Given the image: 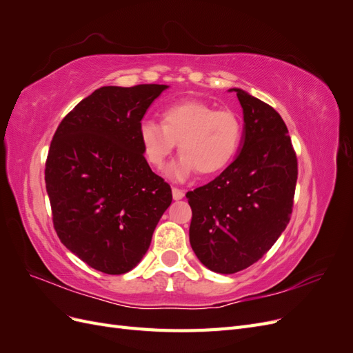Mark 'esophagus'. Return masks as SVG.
<instances>
[{
  "label": "esophagus",
  "mask_w": 353,
  "mask_h": 353,
  "mask_svg": "<svg viewBox=\"0 0 353 353\" xmlns=\"http://www.w3.org/2000/svg\"><path fill=\"white\" fill-rule=\"evenodd\" d=\"M172 197H174V200H181L184 197V191L176 188V187H172Z\"/></svg>",
  "instance_id": "esophagus-1"
}]
</instances>
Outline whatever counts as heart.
I'll return each instance as SVG.
<instances>
[{
    "instance_id": "obj_1",
    "label": "heart",
    "mask_w": 353,
    "mask_h": 353,
    "mask_svg": "<svg viewBox=\"0 0 353 353\" xmlns=\"http://www.w3.org/2000/svg\"><path fill=\"white\" fill-rule=\"evenodd\" d=\"M243 137L240 116L231 110H216L205 101H181L162 113V125L144 119L138 125V140L145 160L162 169L176 144L181 156L166 175L185 181L197 170L203 175L216 174L237 154Z\"/></svg>"
}]
</instances>
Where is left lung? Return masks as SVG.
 <instances>
[{
  "instance_id": "obj_1",
  "label": "left lung",
  "mask_w": 353,
  "mask_h": 353,
  "mask_svg": "<svg viewBox=\"0 0 353 353\" xmlns=\"http://www.w3.org/2000/svg\"><path fill=\"white\" fill-rule=\"evenodd\" d=\"M240 154L209 184L188 191L190 244L213 272L234 274L258 262L290 221L297 159L281 116L240 88Z\"/></svg>"
}]
</instances>
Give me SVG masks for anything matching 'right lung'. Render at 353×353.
<instances>
[{"mask_svg":"<svg viewBox=\"0 0 353 353\" xmlns=\"http://www.w3.org/2000/svg\"><path fill=\"white\" fill-rule=\"evenodd\" d=\"M168 85L101 87L52 137L46 187L60 241L91 268L119 275L140 263L172 190L148 166L138 125Z\"/></svg>","mask_w":353,"mask_h":353,"instance_id":"right-lung-1","label":"right lung"}]
</instances>
